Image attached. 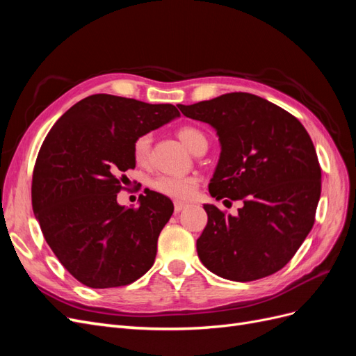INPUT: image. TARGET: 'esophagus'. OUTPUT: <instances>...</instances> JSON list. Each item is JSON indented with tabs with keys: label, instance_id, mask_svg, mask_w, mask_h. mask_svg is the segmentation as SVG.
<instances>
[{
	"label": "esophagus",
	"instance_id": "1",
	"mask_svg": "<svg viewBox=\"0 0 356 356\" xmlns=\"http://www.w3.org/2000/svg\"><path fill=\"white\" fill-rule=\"evenodd\" d=\"M188 207L187 203H181V202H175V212L178 213V212H181L182 209H186Z\"/></svg>",
	"mask_w": 356,
	"mask_h": 356
}]
</instances>
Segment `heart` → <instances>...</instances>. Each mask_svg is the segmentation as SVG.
Instances as JSON below:
<instances>
[{"mask_svg":"<svg viewBox=\"0 0 356 356\" xmlns=\"http://www.w3.org/2000/svg\"><path fill=\"white\" fill-rule=\"evenodd\" d=\"M178 138L181 143L184 144L191 153L196 152V148L207 143V136L195 126H182L178 129ZM149 152V136L143 135L138 136L132 147L134 159L138 165H144L148 159ZM152 188L157 191L159 195L166 196L172 200L177 202H186L190 200L196 195L197 190V179L195 177H174V175H165L159 177L152 182Z\"/></svg>","mask_w":356,"mask_h":356,"instance_id":"b5f03b06","label":"heart"}]
</instances>
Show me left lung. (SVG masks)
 Segmentation results:
<instances>
[{
	"instance_id": "left-lung-1",
	"label": "left lung",
	"mask_w": 356,
	"mask_h": 356,
	"mask_svg": "<svg viewBox=\"0 0 356 356\" xmlns=\"http://www.w3.org/2000/svg\"><path fill=\"white\" fill-rule=\"evenodd\" d=\"M178 108L217 132L221 153L211 196L243 202L234 217L203 204L208 224L196 243L200 261L236 282L281 270L314 227L321 197V168L307 131L281 106L243 92Z\"/></svg>"
}]
</instances>
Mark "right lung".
<instances>
[{"instance_id":"add662e5","label":"right lung","mask_w":356,"mask_h":356,"mask_svg":"<svg viewBox=\"0 0 356 356\" xmlns=\"http://www.w3.org/2000/svg\"><path fill=\"white\" fill-rule=\"evenodd\" d=\"M179 117L175 105L92 95L63 114L38 153L32 209L67 270L90 288L135 282L152 268L174 203L157 191L118 204L120 174L134 169L138 136Z\"/></svg>"}]
</instances>
